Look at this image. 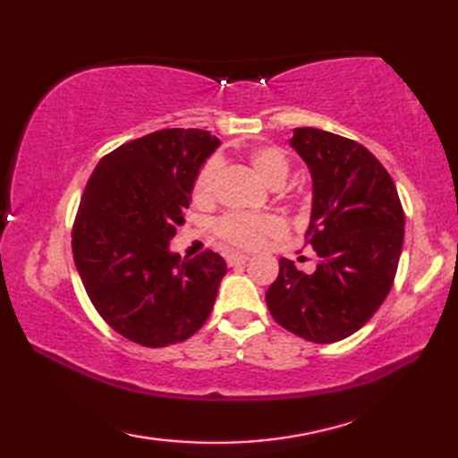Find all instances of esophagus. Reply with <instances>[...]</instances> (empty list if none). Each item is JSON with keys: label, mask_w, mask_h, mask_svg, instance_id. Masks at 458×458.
Here are the masks:
<instances>
[{"label": "esophagus", "mask_w": 458, "mask_h": 458, "mask_svg": "<svg viewBox=\"0 0 458 458\" xmlns=\"http://www.w3.org/2000/svg\"><path fill=\"white\" fill-rule=\"evenodd\" d=\"M248 259H250V256H244V254H232V256H228V258H226V261H228V266H230V267L244 266Z\"/></svg>", "instance_id": "obj_1"}]
</instances>
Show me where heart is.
I'll list each match as a JSON object with an SVG mask.
<instances>
[{"label":"heart","mask_w":458,"mask_h":458,"mask_svg":"<svg viewBox=\"0 0 458 458\" xmlns=\"http://www.w3.org/2000/svg\"><path fill=\"white\" fill-rule=\"evenodd\" d=\"M246 159L251 171L264 181L267 187H281L289 177V161L284 151L271 145H258L250 149ZM218 161L210 159L202 165L192 184V200L199 207H207L214 197V181H216ZM284 232V222L274 214H226L216 224V234L226 244L240 250H256L267 238L279 236Z\"/></svg>","instance_id":"obj_1"}]
</instances>
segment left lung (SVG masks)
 Listing matches in <instances>:
<instances>
[{
    "label": "left lung",
    "mask_w": 458,
    "mask_h": 458,
    "mask_svg": "<svg viewBox=\"0 0 458 458\" xmlns=\"http://www.w3.org/2000/svg\"><path fill=\"white\" fill-rule=\"evenodd\" d=\"M289 145L313 181L307 244L318 264L303 274L287 258L266 293L277 323L309 343H338L362 328L394 284L405 216L390 173L364 145L297 128Z\"/></svg>",
    "instance_id": "obj_1"
}]
</instances>
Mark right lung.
Masks as SVG:
<instances>
[{"instance_id": "obj_1", "label": "right lung", "mask_w": 458, "mask_h": 458, "mask_svg": "<svg viewBox=\"0 0 458 458\" xmlns=\"http://www.w3.org/2000/svg\"><path fill=\"white\" fill-rule=\"evenodd\" d=\"M220 140L204 130H161L96 165L72 228V254L92 305L131 343L163 348L207 323L226 261L207 250L181 258L192 184Z\"/></svg>"}]
</instances>
